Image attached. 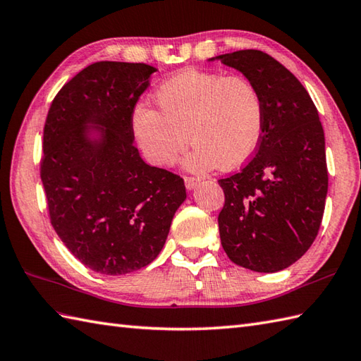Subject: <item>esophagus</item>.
I'll list each match as a JSON object with an SVG mask.
<instances>
[{
	"instance_id": "1",
	"label": "esophagus",
	"mask_w": 361,
	"mask_h": 361,
	"mask_svg": "<svg viewBox=\"0 0 361 361\" xmlns=\"http://www.w3.org/2000/svg\"><path fill=\"white\" fill-rule=\"evenodd\" d=\"M183 180H185V187H187V190H193V188H196V185L199 183V179H196V178H183Z\"/></svg>"
}]
</instances>
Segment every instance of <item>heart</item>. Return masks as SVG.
<instances>
[{
    "instance_id": "obj_1",
    "label": "heart",
    "mask_w": 361,
    "mask_h": 361,
    "mask_svg": "<svg viewBox=\"0 0 361 361\" xmlns=\"http://www.w3.org/2000/svg\"><path fill=\"white\" fill-rule=\"evenodd\" d=\"M157 109L135 106L133 131L151 164H174L196 143L187 157L191 171L216 166L235 170L258 149L264 131V103L250 80L243 75L185 69L165 80L154 92Z\"/></svg>"
}]
</instances>
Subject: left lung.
<instances>
[{
  "instance_id": "8db88e82",
  "label": "left lung",
  "mask_w": 361,
  "mask_h": 361,
  "mask_svg": "<svg viewBox=\"0 0 361 361\" xmlns=\"http://www.w3.org/2000/svg\"><path fill=\"white\" fill-rule=\"evenodd\" d=\"M221 60L258 87L264 131L256 154L219 185L221 244L228 258L261 274L284 270L315 241L322 226L327 165L318 111L300 80L269 54L236 51Z\"/></svg>"
}]
</instances>
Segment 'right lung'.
I'll use <instances>...</instances> for the list:
<instances>
[{"label": "right lung", "mask_w": 361, "mask_h": 361, "mask_svg": "<svg viewBox=\"0 0 361 361\" xmlns=\"http://www.w3.org/2000/svg\"><path fill=\"white\" fill-rule=\"evenodd\" d=\"M157 69L99 61L55 95L43 133L42 182L61 243L102 275H126L162 250L183 179L143 162L133 111Z\"/></svg>", "instance_id": "right-lung-1"}]
</instances>
